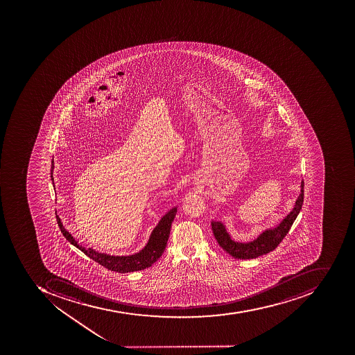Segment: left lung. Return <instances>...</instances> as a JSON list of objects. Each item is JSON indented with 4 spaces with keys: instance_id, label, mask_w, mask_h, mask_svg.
<instances>
[{
    "instance_id": "left-lung-1",
    "label": "left lung",
    "mask_w": 355,
    "mask_h": 355,
    "mask_svg": "<svg viewBox=\"0 0 355 355\" xmlns=\"http://www.w3.org/2000/svg\"><path fill=\"white\" fill-rule=\"evenodd\" d=\"M303 201H304V181L301 182V193L295 202V207L291 213L280 223L279 226L263 232L254 241L241 243V242L234 241L230 238V236L227 234L224 225L221 223L211 221V229H213L215 239L217 240L219 245L234 259H257L261 255L267 254L269 252L274 251L284 240V236H287L292 224L295 223V218L301 211Z\"/></svg>"
}]
</instances>
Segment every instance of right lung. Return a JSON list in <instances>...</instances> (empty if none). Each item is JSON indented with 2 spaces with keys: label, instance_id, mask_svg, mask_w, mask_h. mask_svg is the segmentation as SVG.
I'll return each instance as SVG.
<instances>
[{
  "label": "right lung",
  "instance_id": "1",
  "mask_svg": "<svg viewBox=\"0 0 355 355\" xmlns=\"http://www.w3.org/2000/svg\"><path fill=\"white\" fill-rule=\"evenodd\" d=\"M53 161H52V167H51V169H52V171H51L52 181H53ZM176 213L177 207L171 209L159 220V225L154 229L146 248L137 254L129 255V257H111V255L101 254V253H98L92 249H86V248L81 247L73 239L71 234L64 228L60 217H56V220H58L60 232L63 234L66 239L71 242L73 245H75L76 248H78L87 257L94 259V261L105 267V268L110 269V270L123 274V272H137V270L148 268L162 257L164 250L166 248L167 240H168L169 232H171V223L174 220Z\"/></svg>",
  "mask_w": 355,
  "mask_h": 355
}]
</instances>
